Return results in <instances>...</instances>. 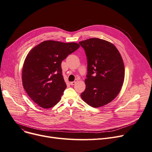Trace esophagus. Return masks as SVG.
Returning a JSON list of instances; mask_svg holds the SVG:
<instances>
[{"label":"esophagus","instance_id":"esophagus-1","mask_svg":"<svg viewBox=\"0 0 152 152\" xmlns=\"http://www.w3.org/2000/svg\"><path fill=\"white\" fill-rule=\"evenodd\" d=\"M77 82V80H76L75 81H72V82H71L70 83V84L71 85V86H73V85H75L76 83Z\"/></svg>","mask_w":152,"mask_h":152}]
</instances>
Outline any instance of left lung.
Returning a JSON list of instances; mask_svg holds the SVG:
<instances>
[{
  "label": "left lung",
  "instance_id": "left-lung-1",
  "mask_svg": "<svg viewBox=\"0 0 152 152\" xmlns=\"http://www.w3.org/2000/svg\"><path fill=\"white\" fill-rule=\"evenodd\" d=\"M79 43L88 60L86 89L81 97L91 107L103 106L121 90L125 76L122 58L113 43L102 39L89 38Z\"/></svg>",
  "mask_w": 152,
  "mask_h": 152
}]
</instances>
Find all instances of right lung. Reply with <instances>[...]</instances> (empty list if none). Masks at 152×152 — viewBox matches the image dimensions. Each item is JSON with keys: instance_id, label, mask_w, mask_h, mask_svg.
Segmentation results:
<instances>
[{"instance_id": "right-lung-1", "label": "right lung", "mask_w": 152, "mask_h": 152, "mask_svg": "<svg viewBox=\"0 0 152 152\" xmlns=\"http://www.w3.org/2000/svg\"><path fill=\"white\" fill-rule=\"evenodd\" d=\"M80 47L75 42L47 40L28 53L23 66L22 84L31 100L39 107L51 108L60 101L66 88L61 62Z\"/></svg>"}]
</instances>
